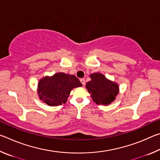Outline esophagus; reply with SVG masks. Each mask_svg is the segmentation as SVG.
<instances>
[{"label":"esophagus","instance_id":"obj_1","mask_svg":"<svg viewBox=\"0 0 160 160\" xmlns=\"http://www.w3.org/2000/svg\"><path fill=\"white\" fill-rule=\"evenodd\" d=\"M80 80L81 83H82L83 85H85V80L84 79V78H81V79H80Z\"/></svg>","mask_w":160,"mask_h":160}]
</instances>
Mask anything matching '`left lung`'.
<instances>
[{"label":"left lung","mask_w":160,"mask_h":160,"mask_svg":"<svg viewBox=\"0 0 160 160\" xmlns=\"http://www.w3.org/2000/svg\"><path fill=\"white\" fill-rule=\"evenodd\" d=\"M90 78L91 80L86 83V89L94 102L107 106L114 101L119 92L118 83L109 80L100 72L92 73Z\"/></svg>","instance_id":"obj_1"}]
</instances>
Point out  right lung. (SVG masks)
Masks as SVG:
<instances>
[{"instance_id":"obj_1","label":"right lung","mask_w":160,"mask_h":160,"mask_svg":"<svg viewBox=\"0 0 160 160\" xmlns=\"http://www.w3.org/2000/svg\"><path fill=\"white\" fill-rule=\"evenodd\" d=\"M82 86L74 75L57 72L52 76H44L38 82L37 94L39 99L48 106L65 104L72 89Z\"/></svg>"}]
</instances>
